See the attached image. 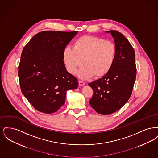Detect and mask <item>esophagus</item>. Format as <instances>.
I'll list each match as a JSON object with an SVG mask.
<instances>
[{
    "label": "esophagus",
    "instance_id": "34e87169",
    "mask_svg": "<svg viewBox=\"0 0 158 158\" xmlns=\"http://www.w3.org/2000/svg\"><path fill=\"white\" fill-rule=\"evenodd\" d=\"M79 86H83L85 85V83L81 81H79Z\"/></svg>",
    "mask_w": 158,
    "mask_h": 158
}]
</instances>
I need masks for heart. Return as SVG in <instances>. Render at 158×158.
Wrapping results in <instances>:
<instances>
[{
	"label": "heart",
	"mask_w": 158,
	"mask_h": 158,
	"mask_svg": "<svg viewBox=\"0 0 158 158\" xmlns=\"http://www.w3.org/2000/svg\"><path fill=\"white\" fill-rule=\"evenodd\" d=\"M117 55L115 44L101 38L85 35L78 38L73 47H66L63 53L66 69L75 74L82 64L77 75L86 79L92 76L99 78L106 75L113 68Z\"/></svg>",
	"instance_id": "b5f03b06"
}]
</instances>
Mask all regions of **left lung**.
Instances as JSON below:
<instances>
[{
	"mask_svg": "<svg viewBox=\"0 0 158 158\" xmlns=\"http://www.w3.org/2000/svg\"><path fill=\"white\" fill-rule=\"evenodd\" d=\"M110 33L117 48V55L111 70L98 80L89 83L94 91L89 104L97 113L108 115L115 113L130 97L136 77L135 52L128 41L117 31Z\"/></svg>",
	"mask_w": 158,
	"mask_h": 158,
	"instance_id": "1",
	"label": "left lung"
}]
</instances>
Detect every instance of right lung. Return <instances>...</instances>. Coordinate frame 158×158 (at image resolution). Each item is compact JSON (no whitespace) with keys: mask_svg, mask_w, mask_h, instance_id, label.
<instances>
[{"mask_svg":"<svg viewBox=\"0 0 158 158\" xmlns=\"http://www.w3.org/2000/svg\"><path fill=\"white\" fill-rule=\"evenodd\" d=\"M78 31H44L35 34L23 49L18 77L23 95L38 111L56 112L64 104L67 91L78 87L69 73L63 53Z\"/></svg>","mask_w":158,"mask_h":158,"instance_id":"1","label":"right lung"}]
</instances>
